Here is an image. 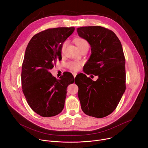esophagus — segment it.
I'll return each mask as SVG.
<instances>
[{"label":"esophagus","mask_w":148,"mask_h":148,"mask_svg":"<svg viewBox=\"0 0 148 148\" xmlns=\"http://www.w3.org/2000/svg\"><path fill=\"white\" fill-rule=\"evenodd\" d=\"M73 76H74V78H75V77H76V75H77V73H73Z\"/></svg>","instance_id":"esophagus-1"}]
</instances>
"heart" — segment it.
I'll use <instances>...</instances> for the list:
<instances>
[{"mask_svg":"<svg viewBox=\"0 0 148 148\" xmlns=\"http://www.w3.org/2000/svg\"><path fill=\"white\" fill-rule=\"evenodd\" d=\"M75 42L76 45L78 47L80 50H81L82 49H83L85 46L89 45V44L86 40H85L83 38H76L75 40ZM68 44V41H65L62 44L61 49H60V52L61 54H63L64 53L65 48L66 47V45ZM82 64V62H77V61H70L68 62L66 64V66L71 71H77L80 68V66Z\"/></svg>","mask_w":148,"mask_h":148,"instance_id":"b5f03b06","label":"heart"}]
</instances>
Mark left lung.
Returning a JSON list of instances; mask_svg holds the SVG:
<instances>
[{
    "label": "left lung",
    "instance_id": "8db88e82",
    "mask_svg": "<svg viewBox=\"0 0 148 148\" xmlns=\"http://www.w3.org/2000/svg\"><path fill=\"white\" fill-rule=\"evenodd\" d=\"M79 36L90 45V56L84 72L98 75L93 81L84 74L77 77L78 97L83 112L102 118L118 106L126 86L125 59L122 44L113 31L101 26L77 29Z\"/></svg>",
    "mask_w": 148,
    "mask_h": 148
}]
</instances>
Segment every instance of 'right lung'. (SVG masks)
I'll use <instances>...</instances> for the list:
<instances>
[{
    "label": "right lung",
    "mask_w": 148,
    "mask_h": 148,
    "mask_svg": "<svg viewBox=\"0 0 148 148\" xmlns=\"http://www.w3.org/2000/svg\"><path fill=\"white\" fill-rule=\"evenodd\" d=\"M74 27L49 29L35 35L29 41L21 69L23 94L30 108L42 117L59 114L64 107L66 88L75 81L70 73L56 79L49 72L62 59V44Z\"/></svg>",
    "instance_id": "obj_1"
}]
</instances>
